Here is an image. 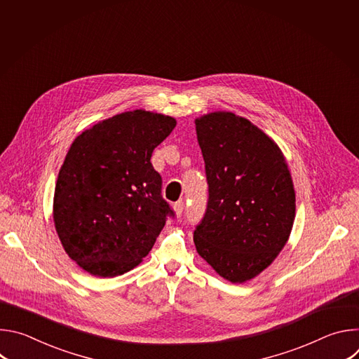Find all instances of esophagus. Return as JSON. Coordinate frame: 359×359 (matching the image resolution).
Returning <instances> with one entry per match:
<instances>
[{
	"mask_svg": "<svg viewBox=\"0 0 359 359\" xmlns=\"http://www.w3.org/2000/svg\"><path fill=\"white\" fill-rule=\"evenodd\" d=\"M183 209H184V203H183L182 200H180V201H176V203L173 204V210H175L176 216H180L182 212H183Z\"/></svg>",
	"mask_w": 359,
	"mask_h": 359,
	"instance_id": "esophagus-1",
	"label": "esophagus"
}]
</instances>
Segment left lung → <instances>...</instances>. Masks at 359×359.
Segmentation results:
<instances>
[{
	"mask_svg": "<svg viewBox=\"0 0 359 359\" xmlns=\"http://www.w3.org/2000/svg\"><path fill=\"white\" fill-rule=\"evenodd\" d=\"M194 123L209 183L194 245L220 277L241 284L264 271L290 238L292 177L278 144L248 119L217 111Z\"/></svg>",
	"mask_w": 359,
	"mask_h": 359,
	"instance_id": "obj_1",
	"label": "left lung"
}]
</instances>
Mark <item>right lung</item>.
<instances>
[{"instance_id": "1", "label": "right lung", "mask_w": 359, "mask_h": 359, "mask_svg": "<svg viewBox=\"0 0 359 359\" xmlns=\"http://www.w3.org/2000/svg\"><path fill=\"white\" fill-rule=\"evenodd\" d=\"M175 126L172 116L135 109L95 123L72 142L53 216L64 250L86 273L111 278L139 266L173 215L150 158Z\"/></svg>"}]
</instances>
